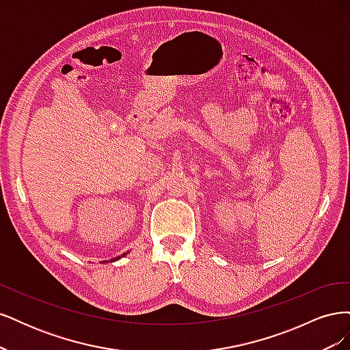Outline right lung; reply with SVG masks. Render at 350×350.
<instances>
[{
    "instance_id": "1",
    "label": "right lung",
    "mask_w": 350,
    "mask_h": 350,
    "mask_svg": "<svg viewBox=\"0 0 350 350\" xmlns=\"http://www.w3.org/2000/svg\"><path fill=\"white\" fill-rule=\"evenodd\" d=\"M124 256H126V252H124L122 256H120V257H115V258H111V261H116V260H120L121 257H124Z\"/></svg>"
}]
</instances>
